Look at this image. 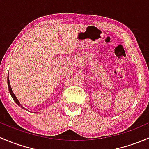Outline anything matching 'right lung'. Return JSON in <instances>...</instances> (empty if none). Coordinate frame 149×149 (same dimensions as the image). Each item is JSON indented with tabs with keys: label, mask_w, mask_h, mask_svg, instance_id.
Returning a JSON list of instances; mask_svg holds the SVG:
<instances>
[{
	"label": "right lung",
	"mask_w": 149,
	"mask_h": 149,
	"mask_svg": "<svg viewBox=\"0 0 149 149\" xmlns=\"http://www.w3.org/2000/svg\"><path fill=\"white\" fill-rule=\"evenodd\" d=\"M8 90H9V92H10V95H11L12 98L13 99V100H14V101L16 102V103L17 104L19 105V107H22V109H26L24 107H22V105H21V104H20V102H19V100H18V99L16 98V96H15V94H13V91H12V89H11V87H10V82H9V78H8Z\"/></svg>",
	"instance_id": "add662e5"
}]
</instances>
